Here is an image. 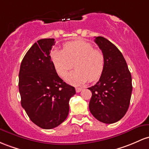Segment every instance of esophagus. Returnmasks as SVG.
<instances>
[{"label": "esophagus", "mask_w": 149, "mask_h": 149, "mask_svg": "<svg viewBox=\"0 0 149 149\" xmlns=\"http://www.w3.org/2000/svg\"><path fill=\"white\" fill-rule=\"evenodd\" d=\"M83 90V88H76V91L77 93H79V92H81V91H82Z\"/></svg>", "instance_id": "obj_1"}]
</instances>
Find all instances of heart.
Here are the masks:
<instances>
[{"instance_id": "b5f03b06", "label": "heart", "mask_w": 149, "mask_h": 149, "mask_svg": "<svg viewBox=\"0 0 149 149\" xmlns=\"http://www.w3.org/2000/svg\"><path fill=\"white\" fill-rule=\"evenodd\" d=\"M50 58L60 77H63L74 63L75 70L65 77L67 82L73 86L83 84L88 80L97 81L105 67L103 52L95 49L92 44L83 40L67 42L63 49H54L51 52Z\"/></svg>"}]
</instances>
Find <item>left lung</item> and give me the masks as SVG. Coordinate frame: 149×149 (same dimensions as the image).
<instances>
[{"instance_id":"obj_1","label":"left lung","mask_w":149,"mask_h":149,"mask_svg":"<svg viewBox=\"0 0 149 149\" xmlns=\"http://www.w3.org/2000/svg\"><path fill=\"white\" fill-rule=\"evenodd\" d=\"M95 42L105 56V67L95 86L89 103L91 114L100 122L112 124L125 116L132 92V76L123 55L108 40L95 37Z\"/></svg>"}]
</instances>
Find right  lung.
Returning <instances> with one entry per match:
<instances>
[{
  "instance_id": "right-lung-1",
  "label": "right lung",
  "mask_w": 149,
  "mask_h": 149,
  "mask_svg": "<svg viewBox=\"0 0 149 149\" xmlns=\"http://www.w3.org/2000/svg\"><path fill=\"white\" fill-rule=\"evenodd\" d=\"M54 39H42L27 51L21 62L19 91L21 105L36 125L55 128L66 119L75 88L63 82L50 58Z\"/></svg>"
}]
</instances>
